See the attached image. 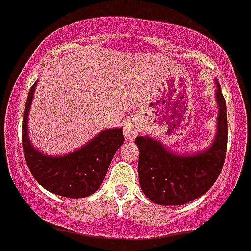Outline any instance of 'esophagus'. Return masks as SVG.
Here are the masks:
<instances>
[{
  "label": "esophagus",
  "mask_w": 251,
  "mask_h": 251,
  "mask_svg": "<svg viewBox=\"0 0 251 251\" xmlns=\"http://www.w3.org/2000/svg\"><path fill=\"white\" fill-rule=\"evenodd\" d=\"M141 129V123L134 117H127L123 121V134L128 141H133Z\"/></svg>",
  "instance_id": "34e87169"
}]
</instances>
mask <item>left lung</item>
<instances>
[{"mask_svg":"<svg viewBox=\"0 0 251 251\" xmlns=\"http://www.w3.org/2000/svg\"><path fill=\"white\" fill-rule=\"evenodd\" d=\"M217 132L206 149L176 154L149 135L135 138L139 149L138 176L144 194L159 205H183L205 194L219 176L227 147L226 103L218 80Z\"/></svg>","mask_w":251,"mask_h":251,"instance_id":"obj_1","label":"left lung"}]
</instances>
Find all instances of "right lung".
<instances>
[{"label": "right lung", "instance_id": "add662e5", "mask_svg": "<svg viewBox=\"0 0 251 251\" xmlns=\"http://www.w3.org/2000/svg\"><path fill=\"white\" fill-rule=\"evenodd\" d=\"M37 82L31 87L22 122V147L32 176L48 192L66 198H84L102 185L110 162L124 138L121 128L104 129L84 146L64 155L53 157L32 146L28 116Z\"/></svg>", "mask_w": 251, "mask_h": 251}]
</instances>
